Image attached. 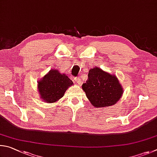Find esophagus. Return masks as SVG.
<instances>
[{
    "mask_svg": "<svg viewBox=\"0 0 157 157\" xmlns=\"http://www.w3.org/2000/svg\"><path fill=\"white\" fill-rule=\"evenodd\" d=\"M74 81H75L76 83H78V85L81 84V80L79 78H74Z\"/></svg>",
    "mask_w": 157,
    "mask_h": 157,
    "instance_id": "1",
    "label": "esophagus"
}]
</instances>
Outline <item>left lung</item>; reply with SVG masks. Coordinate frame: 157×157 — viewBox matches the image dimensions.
Wrapping results in <instances>:
<instances>
[{"label":"left lung","mask_w":157,"mask_h":157,"mask_svg":"<svg viewBox=\"0 0 157 157\" xmlns=\"http://www.w3.org/2000/svg\"><path fill=\"white\" fill-rule=\"evenodd\" d=\"M87 98L94 108L114 105L121 98L123 88L119 79L98 67L90 69L88 79L82 86Z\"/></svg>","instance_id":"8db88e82"}]
</instances>
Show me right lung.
Returning <instances> with one entry per match:
<instances>
[{"label":"right lung","instance_id":"add662e5","mask_svg":"<svg viewBox=\"0 0 157 157\" xmlns=\"http://www.w3.org/2000/svg\"><path fill=\"white\" fill-rule=\"evenodd\" d=\"M37 83L40 99L48 103L57 102L64 96L68 87L73 86L68 76L56 69L49 70Z\"/></svg>","mask_w":157,"mask_h":157}]
</instances>
